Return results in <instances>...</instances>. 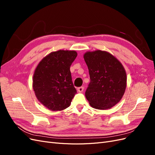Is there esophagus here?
I'll use <instances>...</instances> for the list:
<instances>
[{"label": "esophagus", "instance_id": "esophagus-1", "mask_svg": "<svg viewBox=\"0 0 155 155\" xmlns=\"http://www.w3.org/2000/svg\"><path fill=\"white\" fill-rule=\"evenodd\" d=\"M77 90H78V91L79 92H82L83 91V90H84V87H78Z\"/></svg>", "mask_w": 155, "mask_h": 155}]
</instances>
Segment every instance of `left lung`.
<instances>
[{
  "label": "left lung",
  "instance_id": "obj_1",
  "mask_svg": "<svg viewBox=\"0 0 155 155\" xmlns=\"http://www.w3.org/2000/svg\"><path fill=\"white\" fill-rule=\"evenodd\" d=\"M83 58L91 79L85 92L89 104L96 109H110L121 100L125 91L124 67L114 55L105 51H87Z\"/></svg>",
  "mask_w": 155,
  "mask_h": 155
}]
</instances>
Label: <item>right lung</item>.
I'll return each instance as SVG.
<instances>
[{"mask_svg":"<svg viewBox=\"0 0 155 155\" xmlns=\"http://www.w3.org/2000/svg\"><path fill=\"white\" fill-rule=\"evenodd\" d=\"M74 50H58L42 59L33 76V89L41 104L52 111L68 107L77 91L70 67L77 57Z\"/></svg>","mask_w":155,"mask_h":155,"instance_id":"1","label":"right lung"}]
</instances>
